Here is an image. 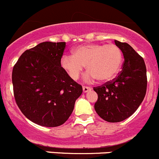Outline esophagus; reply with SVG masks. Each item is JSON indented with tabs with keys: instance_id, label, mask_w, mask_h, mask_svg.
I'll return each mask as SVG.
<instances>
[{
	"instance_id": "34e87169",
	"label": "esophagus",
	"mask_w": 159,
	"mask_h": 159,
	"mask_svg": "<svg viewBox=\"0 0 159 159\" xmlns=\"http://www.w3.org/2000/svg\"><path fill=\"white\" fill-rule=\"evenodd\" d=\"M83 93H87L88 91L91 90V88L89 87V86H83Z\"/></svg>"
}]
</instances>
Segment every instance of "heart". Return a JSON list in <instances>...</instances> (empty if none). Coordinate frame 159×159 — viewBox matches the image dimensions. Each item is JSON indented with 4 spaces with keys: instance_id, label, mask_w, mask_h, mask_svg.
I'll list each match as a JSON object with an SVG mask.
<instances>
[{
    "instance_id": "1",
    "label": "heart",
    "mask_w": 159,
    "mask_h": 159,
    "mask_svg": "<svg viewBox=\"0 0 159 159\" xmlns=\"http://www.w3.org/2000/svg\"><path fill=\"white\" fill-rule=\"evenodd\" d=\"M122 62L120 48L114 43H87L76 47L72 55H64L60 64L71 79L76 80L84 66L89 72L87 80L96 78L106 82L115 77Z\"/></svg>"
}]
</instances>
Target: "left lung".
<instances>
[{
    "instance_id": "obj_1",
    "label": "left lung",
    "mask_w": 159,
    "mask_h": 159,
    "mask_svg": "<svg viewBox=\"0 0 159 159\" xmlns=\"http://www.w3.org/2000/svg\"><path fill=\"white\" fill-rule=\"evenodd\" d=\"M123 53L122 69L117 77L93 88L98 95L94 108L109 122L125 120L136 111L147 89L146 66L141 56L127 43L115 40Z\"/></svg>"
}]
</instances>
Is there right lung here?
<instances>
[{
    "mask_svg": "<svg viewBox=\"0 0 159 159\" xmlns=\"http://www.w3.org/2000/svg\"><path fill=\"white\" fill-rule=\"evenodd\" d=\"M65 47V42L40 43L23 53L13 68L16 103L27 119L42 126L63 125L83 93L60 64Z\"/></svg>",
    "mask_w": 159,
    "mask_h": 159,
    "instance_id": "add662e5",
    "label": "right lung"
}]
</instances>
